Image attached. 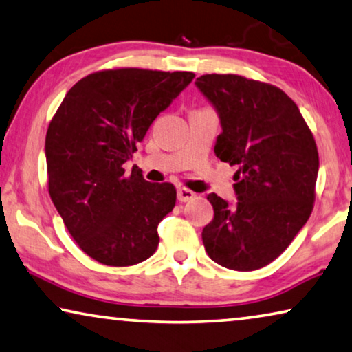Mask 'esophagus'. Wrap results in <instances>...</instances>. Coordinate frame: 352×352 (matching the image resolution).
Returning a JSON list of instances; mask_svg holds the SVG:
<instances>
[{
    "instance_id": "1",
    "label": "esophagus",
    "mask_w": 352,
    "mask_h": 352,
    "mask_svg": "<svg viewBox=\"0 0 352 352\" xmlns=\"http://www.w3.org/2000/svg\"><path fill=\"white\" fill-rule=\"evenodd\" d=\"M177 197L180 202H188V201H191V199L196 197V194H194L191 190H188V188H178Z\"/></svg>"
}]
</instances>
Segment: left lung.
Masks as SVG:
<instances>
[{
	"label": "left lung",
	"instance_id": "left-lung-1",
	"mask_svg": "<svg viewBox=\"0 0 352 352\" xmlns=\"http://www.w3.org/2000/svg\"><path fill=\"white\" fill-rule=\"evenodd\" d=\"M196 87L217 109L223 133L214 155L237 166V206L208 194L214 217L202 230L207 254L250 272L275 261L310 218L319 155L310 128L287 94L237 74H206Z\"/></svg>",
	"mask_w": 352,
	"mask_h": 352
}]
</instances>
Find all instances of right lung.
Instances as JSON below:
<instances>
[{
	"label": "right lung",
	"mask_w": 352,
	"mask_h": 352,
	"mask_svg": "<svg viewBox=\"0 0 352 352\" xmlns=\"http://www.w3.org/2000/svg\"><path fill=\"white\" fill-rule=\"evenodd\" d=\"M192 72L118 67L88 74L60 104L45 135L49 194L83 253L112 267L148 259L175 207L172 183H150L124 162Z\"/></svg>",
	"instance_id": "add662e5"
}]
</instances>
